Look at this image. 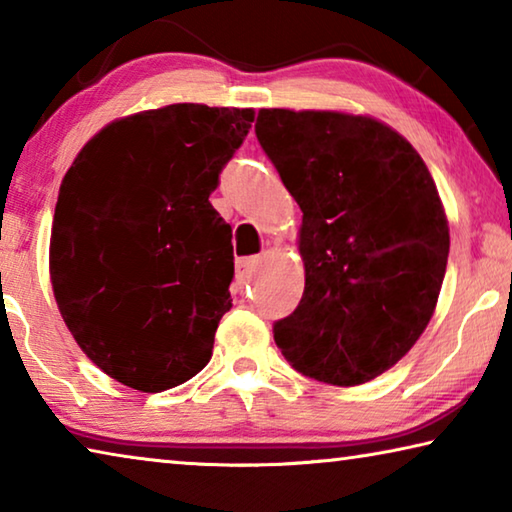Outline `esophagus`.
Wrapping results in <instances>:
<instances>
[{"instance_id":"esophagus-1","label":"esophagus","mask_w":512,"mask_h":512,"mask_svg":"<svg viewBox=\"0 0 512 512\" xmlns=\"http://www.w3.org/2000/svg\"><path fill=\"white\" fill-rule=\"evenodd\" d=\"M257 264H259V257L239 259V262H237V284H239V287H244L250 277H253Z\"/></svg>"}]
</instances>
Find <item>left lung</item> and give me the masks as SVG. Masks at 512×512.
Here are the masks:
<instances>
[{
  "label": "left lung",
  "instance_id": "1",
  "mask_svg": "<svg viewBox=\"0 0 512 512\" xmlns=\"http://www.w3.org/2000/svg\"><path fill=\"white\" fill-rule=\"evenodd\" d=\"M257 140L302 210L305 293L273 325L284 359L332 386L393 368L436 309L449 225L427 164L384 121L262 108Z\"/></svg>",
  "mask_w": 512,
  "mask_h": 512
}]
</instances>
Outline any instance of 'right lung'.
I'll use <instances>...</instances> for the list:
<instances>
[{"label":"right lung","instance_id":"obj_1","mask_svg":"<svg viewBox=\"0 0 512 512\" xmlns=\"http://www.w3.org/2000/svg\"><path fill=\"white\" fill-rule=\"evenodd\" d=\"M253 108L171 103L110 121L60 183L49 275L108 377L160 393L198 375L230 311L232 228L210 203Z\"/></svg>","mask_w":512,"mask_h":512}]
</instances>
